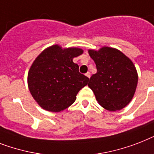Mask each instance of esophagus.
Instances as JSON below:
<instances>
[{"label":"esophagus","instance_id":"1","mask_svg":"<svg viewBox=\"0 0 154 154\" xmlns=\"http://www.w3.org/2000/svg\"><path fill=\"white\" fill-rule=\"evenodd\" d=\"M85 76L87 77H88V78H90V77H91V73H90L89 72H88V73H85Z\"/></svg>","mask_w":154,"mask_h":154}]
</instances>
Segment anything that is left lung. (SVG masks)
<instances>
[{
	"instance_id": "8db88e82",
	"label": "left lung",
	"mask_w": 154,
	"mask_h": 154,
	"mask_svg": "<svg viewBox=\"0 0 154 154\" xmlns=\"http://www.w3.org/2000/svg\"><path fill=\"white\" fill-rule=\"evenodd\" d=\"M97 72L90 77L88 87L97 102L108 111H119L133 98L138 85V73L129 57L116 48L103 47L88 50Z\"/></svg>"
}]
</instances>
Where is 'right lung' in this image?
I'll list each match as a JSON object with an SVG mask.
<instances>
[{
    "instance_id": "right-lung-1",
    "label": "right lung",
    "mask_w": 154,
    "mask_h": 154,
    "mask_svg": "<svg viewBox=\"0 0 154 154\" xmlns=\"http://www.w3.org/2000/svg\"><path fill=\"white\" fill-rule=\"evenodd\" d=\"M83 54L77 47L62 49L53 45L45 49L32 63L27 85L35 100L43 109L63 111L74 103L77 94L88 85L89 78L79 72L73 57Z\"/></svg>"
}]
</instances>
